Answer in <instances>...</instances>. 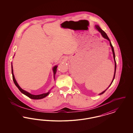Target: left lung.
Wrapping results in <instances>:
<instances>
[{
	"label": "left lung",
	"mask_w": 133,
	"mask_h": 133,
	"mask_svg": "<svg viewBox=\"0 0 133 133\" xmlns=\"http://www.w3.org/2000/svg\"><path fill=\"white\" fill-rule=\"evenodd\" d=\"M95 28H96V29L98 31L100 32L101 33L102 36L104 38H105V39H107L108 40H109V42H110V46H111V48H112V52H113V57H114V61H115V72H114V77H113V80H112V81L111 83L110 84V86L108 87V88H109V87L111 85L112 83H113V81H114V78H115V74H116V60H115V52H114V48H113V47L112 45L111 44V41H110V40L109 39V37H108L107 35L106 34V33L102 29H101V28L99 27V26L98 25H95ZM107 89L106 90H105V91H104L103 92H102L101 93H100L99 95H101V94H103L104 93H105V92L107 90Z\"/></svg>",
	"instance_id": "obj_1"
}]
</instances>
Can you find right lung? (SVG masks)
I'll return each mask as SVG.
<instances>
[{"mask_svg":"<svg viewBox=\"0 0 133 133\" xmlns=\"http://www.w3.org/2000/svg\"><path fill=\"white\" fill-rule=\"evenodd\" d=\"M57 66H55L53 68V73H54V79H55V74L56 73V71H57ZM11 70H12V78L13 80V82L14 83L15 85L16 86V87L18 88L19 90V91L22 93H23V94L27 96V97H28L29 98H31L32 99H36V100H38V99H42V98H44L45 97H46L49 94V93L50 92H48L47 93H43V94H40V95H32L31 94L29 93V92L26 91L25 90H23L21 88L20 86H19V85L18 84L17 82H16L15 79V77L14 76V74H13V67L12 64L11 65Z\"/></svg>","mask_w":133,"mask_h":133,"instance_id":"1","label":"right lung"}]
</instances>
